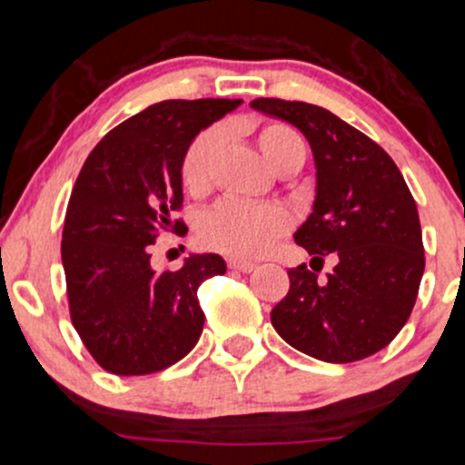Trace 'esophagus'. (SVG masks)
Listing matches in <instances>:
<instances>
[{
  "label": "esophagus",
  "mask_w": 465,
  "mask_h": 465,
  "mask_svg": "<svg viewBox=\"0 0 465 465\" xmlns=\"http://www.w3.org/2000/svg\"><path fill=\"white\" fill-rule=\"evenodd\" d=\"M229 270L249 273V272L256 270V265H253V262H249V261H229Z\"/></svg>",
  "instance_id": "esophagus-1"
}]
</instances>
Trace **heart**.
<instances>
[{
    "label": "heart",
    "instance_id": "heart-1",
    "mask_svg": "<svg viewBox=\"0 0 465 465\" xmlns=\"http://www.w3.org/2000/svg\"><path fill=\"white\" fill-rule=\"evenodd\" d=\"M258 149L273 169L287 163L302 164L305 144L285 124H267L258 131ZM218 146V131L209 129L193 140L180 164V178L187 192L200 193L207 187L209 163ZM292 218L276 203H224L209 209L200 220V241L233 258H256L290 229Z\"/></svg>",
    "mask_w": 465,
    "mask_h": 465
}]
</instances>
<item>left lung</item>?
<instances>
[{
    "mask_svg": "<svg viewBox=\"0 0 465 465\" xmlns=\"http://www.w3.org/2000/svg\"><path fill=\"white\" fill-rule=\"evenodd\" d=\"M252 109L290 122L312 146L316 195L296 245L334 253L327 278L290 270V292L272 310L282 341L325 363L383 350L410 319L419 294L423 241L417 203L394 160L365 134L307 102L258 97Z\"/></svg>",
    "mask_w": 465,
    "mask_h": 465,
    "instance_id": "8db88e82",
    "label": "left lung"
}]
</instances>
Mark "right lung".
Segmentation results:
<instances>
[{"mask_svg": "<svg viewBox=\"0 0 465 465\" xmlns=\"http://www.w3.org/2000/svg\"><path fill=\"white\" fill-rule=\"evenodd\" d=\"M242 100H164L140 111L91 151L68 200L62 265L71 319L111 374H153L198 343V287L227 272L218 253H192L158 273L149 249L183 204L180 164L195 135Z\"/></svg>", "mask_w": 465, "mask_h": 465, "instance_id": "right-lung-1", "label": "right lung"}]
</instances>
